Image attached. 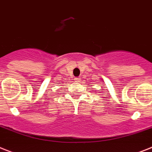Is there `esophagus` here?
Instances as JSON below:
<instances>
[{"label":"esophagus","mask_w":152,"mask_h":152,"mask_svg":"<svg viewBox=\"0 0 152 152\" xmlns=\"http://www.w3.org/2000/svg\"><path fill=\"white\" fill-rule=\"evenodd\" d=\"M75 81H76V82H79V81H80V78H79V77H75Z\"/></svg>","instance_id":"1"}]
</instances>
